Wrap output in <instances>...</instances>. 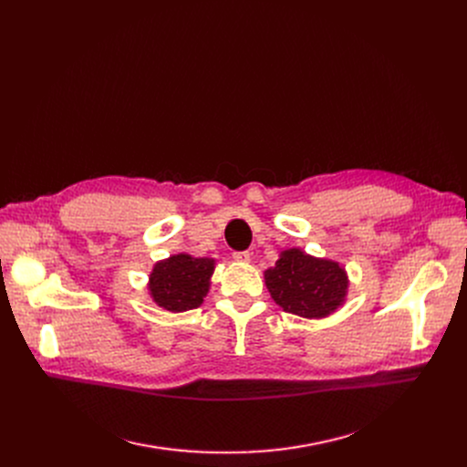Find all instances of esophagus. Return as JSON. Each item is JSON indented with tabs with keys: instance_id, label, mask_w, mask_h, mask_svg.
<instances>
[{
	"instance_id": "obj_1",
	"label": "esophagus",
	"mask_w": 467,
	"mask_h": 467,
	"mask_svg": "<svg viewBox=\"0 0 467 467\" xmlns=\"http://www.w3.org/2000/svg\"><path fill=\"white\" fill-rule=\"evenodd\" d=\"M233 257H234L236 261H240V263H248V261H252V254H250V252H236Z\"/></svg>"
}]
</instances>
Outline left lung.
<instances>
[{
  "mask_svg": "<svg viewBox=\"0 0 467 467\" xmlns=\"http://www.w3.org/2000/svg\"><path fill=\"white\" fill-rule=\"evenodd\" d=\"M265 282L276 305L303 317L331 314L347 296L345 268L327 259H316L301 250H287L265 273Z\"/></svg>",
  "mask_w": 467,
  "mask_h": 467,
  "instance_id": "8db88e82",
  "label": "left lung"
}]
</instances>
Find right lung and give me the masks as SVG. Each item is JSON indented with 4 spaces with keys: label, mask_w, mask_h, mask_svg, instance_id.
I'll return each instance as SVG.
<instances>
[{
    "label": "right lung",
    "mask_w": 467,
    "mask_h": 467,
    "mask_svg": "<svg viewBox=\"0 0 467 467\" xmlns=\"http://www.w3.org/2000/svg\"><path fill=\"white\" fill-rule=\"evenodd\" d=\"M213 273V261L180 254L155 265L151 273L153 301L170 310L183 312L199 308L208 293V278Z\"/></svg>",
    "instance_id": "obj_1"
}]
</instances>
